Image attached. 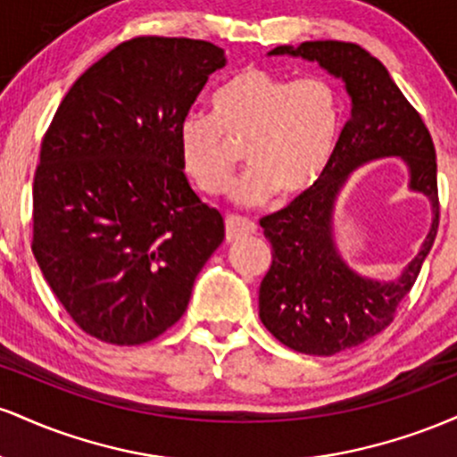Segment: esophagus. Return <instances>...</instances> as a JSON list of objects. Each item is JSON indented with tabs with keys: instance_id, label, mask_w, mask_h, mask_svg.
Instances as JSON below:
<instances>
[{
	"instance_id": "1",
	"label": "esophagus",
	"mask_w": 457,
	"mask_h": 457,
	"mask_svg": "<svg viewBox=\"0 0 457 457\" xmlns=\"http://www.w3.org/2000/svg\"><path fill=\"white\" fill-rule=\"evenodd\" d=\"M255 232H258V225L249 221V219L238 217V214H229V217L225 219V238H228V243H234V240Z\"/></svg>"
}]
</instances>
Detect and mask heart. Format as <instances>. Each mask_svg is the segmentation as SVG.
<instances>
[{"instance_id": "1", "label": "heart", "mask_w": 457, "mask_h": 457, "mask_svg": "<svg viewBox=\"0 0 457 457\" xmlns=\"http://www.w3.org/2000/svg\"><path fill=\"white\" fill-rule=\"evenodd\" d=\"M344 129V101L322 75L286 77L246 66L212 94V113L178 122L182 170L206 195H221L238 167L232 144H246L251 170L234 187L240 206H262L277 193L301 197L327 174Z\"/></svg>"}]
</instances>
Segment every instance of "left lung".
<instances>
[{
	"mask_svg": "<svg viewBox=\"0 0 457 457\" xmlns=\"http://www.w3.org/2000/svg\"><path fill=\"white\" fill-rule=\"evenodd\" d=\"M318 62L342 77L353 98L327 174L305 195L260 221L272 246V264L260 286V320L272 337L303 354L330 356L367 342L395 318L412 290L438 232L436 150L417 109L389 71L363 46L312 40L277 46L270 55ZM380 155H402L411 187L433 199L435 219L422 251L395 282L365 280L350 271L332 243V206L354 166Z\"/></svg>",
	"mask_w": 457,
	"mask_h": 457,
	"instance_id": "obj_1",
	"label": "left lung"
}]
</instances>
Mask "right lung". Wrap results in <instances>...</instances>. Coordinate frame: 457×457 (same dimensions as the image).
Masks as SVG:
<instances>
[{"label": "right lung", "mask_w": 457, "mask_h": 457, "mask_svg": "<svg viewBox=\"0 0 457 457\" xmlns=\"http://www.w3.org/2000/svg\"><path fill=\"white\" fill-rule=\"evenodd\" d=\"M223 66L206 40H124L72 83L46 129L31 251L68 316L104 344L139 345L174 327L223 243V217L188 185L176 144Z\"/></svg>", "instance_id": "right-lung-1"}]
</instances>
